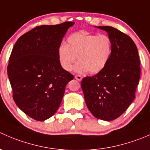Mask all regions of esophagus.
I'll list each match as a JSON object with an SVG mask.
<instances>
[{"mask_svg": "<svg viewBox=\"0 0 150 150\" xmlns=\"http://www.w3.org/2000/svg\"><path fill=\"white\" fill-rule=\"evenodd\" d=\"M75 78L76 80H78V81H81V80L83 79V77L81 76V75H76L75 76Z\"/></svg>", "mask_w": 150, "mask_h": 150, "instance_id": "1", "label": "esophagus"}]
</instances>
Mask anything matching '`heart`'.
<instances>
[{
  "label": "heart",
  "mask_w": 150,
  "mask_h": 150,
  "mask_svg": "<svg viewBox=\"0 0 150 150\" xmlns=\"http://www.w3.org/2000/svg\"><path fill=\"white\" fill-rule=\"evenodd\" d=\"M113 50L112 38L105 34L85 32L74 33L67 38V44H61L57 54L59 64L66 71L75 67L78 72H87L94 75L102 72L108 64Z\"/></svg>",
  "instance_id": "b5f03b06"
}]
</instances>
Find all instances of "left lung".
Here are the masks:
<instances>
[{
	"label": "left lung",
	"instance_id": "8db88e82",
	"mask_svg": "<svg viewBox=\"0 0 150 150\" xmlns=\"http://www.w3.org/2000/svg\"><path fill=\"white\" fill-rule=\"evenodd\" d=\"M98 28L107 31L112 38V54L102 72L83 78L81 88L92 115L110 121L123 114L135 99L140 59L137 46L128 35L112 27Z\"/></svg>",
	"mask_w": 150,
	"mask_h": 150
}]
</instances>
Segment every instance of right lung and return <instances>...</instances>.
<instances>
[{"instance_id": "add662e5", "label": "right lung", "mask_w": 150, "mask_h": 150, "mask_svg": "<svg viewBox=\"0 0 150 150\" xmlns=\"http://www.w3.org/2000/svg\"><path fill=\"white\" fill-rule=\"evenodd\" d=\"M74 24L35 27L21 36L12 49L7 72L13 101L34 120L43 121L54 115L67 84L74 78L60 65L57 54L67 30Z\"/></svg>"}]
</instances>
